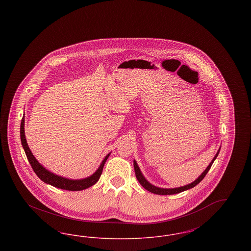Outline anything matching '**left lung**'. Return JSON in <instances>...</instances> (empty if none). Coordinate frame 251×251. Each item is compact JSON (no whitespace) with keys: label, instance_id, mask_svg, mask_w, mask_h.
Segmentation results:
<instances>
[{"label":"left lung","instance_id":"1","mask_svg":"<svg viewBox=\"0 0 251 251\" xmlns=\"http://www.w3.org/2000/svg\"><path fill=\"white\" fill-rule=\"evenodd\" d=\"M219 151H220V149H219L218 151L216 152V154H215V157H214V159L212 160V162L210 163V165L203 171L202 174H201L198 179H196V180H194L191 183H189V184H187V185H184V186H181V187H178V188H169V189H167V188L156 187L154 185H152L151 183H150L147 179H145L143 174H142L141 171H140V168H139L138 165L136 164V162H135V160H134V161H133V167H134V171H135V176H136L137 180L140 182V184L143 186L146 190L151 192V193H153V194H156V195H174V194H178V193H180V192L191 189L193 187H195L197 184H199V183L204 179V177L206 176V174H207L208 171L210 170V168L212 167L214 161H215V159H216V157L218 155Z\"/></svg>","mask_w":251,"mask_h":251}]
</instances>
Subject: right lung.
<instances>
[{"instance_id":"add662e5","label":"right lung","mask_w":251,"mask_h":251,"mask_svg":"<svg viewBox=\"0 0 251 251\" xmlns=\"http://www.w3.org/2000/svg\"><path fill=\"white\" fill-rule=\"evenodd\" d=\"M21 140H22V145L24 147L25 154L27 156V159L31 165V167L33 168V170L35 171L37 177L41 180H43L44 182L50 184L54 187H57L60 189H64V190H69V191H81L86 189L92 185H94L96 182L99 180L101 173H102V169L104 167V164L108 159V157L110 155V153L105 156V158L103 159V161L101 162L100 166L97 169L94 174H92L91 176L81 179H71L68 178H64L58 175H55L53 173H51L50 171L47 170L45 167L42 165H40L38 163V161L35 158V156L33 155L31 150L28 147V144L25 138V133H24V116L22 120L21 123Z\"/></svg>"}]
</instances>
